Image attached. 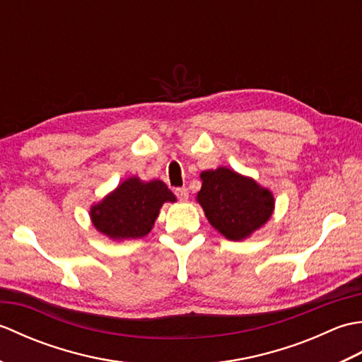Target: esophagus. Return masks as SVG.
Instances as JSON below:
<instances>
[{"label":"esophagus","mask_w":362,"mask_h":362,"mask_svg":"<svg viewBox=\"0 0 362 362\" xmlns=\"http://www.w3.org/2000/svg\"><path fill=\"white\" fill-rule=\"evenodd\" d=\"M175 196H177V199H179V201H182V202H185V201H188V196H189V193H188V189L185 188V187H182V188H175Z\"/></svg>","instance_id":"esophagus-1"}]
</instances>
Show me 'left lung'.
<instances>
[{
	"instance_id": "left-lung-1",
	"label": "left lung",
	"mask_w": 362,
	"mask_h": 362,
	"mask_svg": "<svg viewBox=\"0 0 362 362\" xmlns=\"http://www.w3.org/2000/svg\"><path fill=\"white\" fill-rule=\"evenodd\" d=\"M201 180L197 202L210 224L227 240H245L272 216V193L250 177L221 166L204 171Z\"/></svg>"
}]
</instances>
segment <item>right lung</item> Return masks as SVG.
Instances as JSON below:
<instances>
[{
	"instance_id": "right-lung-1",
	"label": "right lung",
	"mask_w": 362,
	"mask_h": 362,
	"mask_svg": "<svg viewBox=\"0 0 362 362\" xmlns=\"http://www.w3.org/2000/svg\"><path fill=\"white\" fill-rule=\"evenodd\" d=\"M165 202H175V196L165 182H143L138 177H129L91 206L90 218L98 232L110 240H136L151 232Z\"/></svg>"
}]
</instances>
